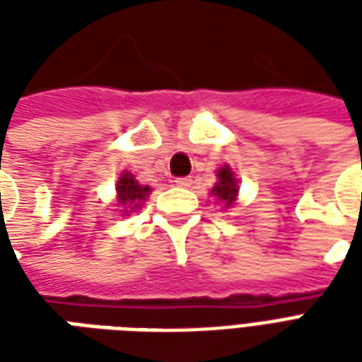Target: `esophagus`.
<instances>
[{"mask_svg": "<svg viewBox=\"0 0 362 362\" xmlns=\"http://www.w3.org/2000/svg\"><path fill=\"white\" fill-rule=\"evenodd\" d=\"M174 184L180 186V188H189V186H192V178H189V176H182V178H176Z\"/></svg>", "mask_w": 362, "mask_h": 362, "instance_id": "obj_1", "label": "esophagus"}]
</instances>
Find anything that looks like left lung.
Masks as SVG:
<instances>
[{"label":"left lung","mask_w":362,"mask_h":362,"mask_svg":"<svg viewBox=\"0 0 362 362\" xmlns=\"http://www.w3.org/2000/svg\"><path fill=\"white\" fill-rule=\"evenodd\" d=\"M236 192H238V188H236L233 170H230L228 166L221 168L219 182H217V184H215V188H213V196H217L221 202H225V207H230V205L235 204Z\"/></svg>","instance_id":"8db88e82"}]
</instances>
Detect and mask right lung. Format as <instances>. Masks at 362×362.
<instances>
[{"label":"right lung","instance_id":"right-lung-1","mask_svg":"<svg viewBox=\"0 0 362 362\" xmlns=\"http://www.w3.org/2000/svg\"><path fill=\"white\" fill-rule=\"evenodd\" d=\"M116 189H118V202L124 209H126V207H131L132 204L134 205L132 209H137V207H139V202H143V199L151 194L149 186H141L132 174L127 173L122 174V178H119Z\"/></svg>","mask_w":362,"mask_h":362}]
</instances>
